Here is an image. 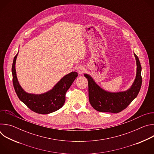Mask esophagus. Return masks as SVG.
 I'll use <instances>...</instances> for the list:
<instances>
[{
    "mask_svg": "<svg viewBox=\"0 0 154 154\" xmlns=\"http://www.w3.org/2000/svg\"><path fill=\"white\" fill-rule=\"evenodd\" d=\"M85 71V69L83 66H78L77 68V71L79 74H83Z\"/></svg>",
    "mask_w": 154,
    "mask_h": 154,
    "instance_id": "esophagus-1",
    "label": "esophagus"
}]
</instances>
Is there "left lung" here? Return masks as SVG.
Listing matches in <instances>:
<instances>
[{
    "instance_id": "8db88e82",
    "label": "left lung",
    "mask_w": 154,
    "mask_h": 154,
    "mask_svg": "<svg viewBox=\"0 0 154 154\" xmlns=\"http://www.w3.org/2000/svg\"><path fill=\"white\" fill-rule=\"evenodd\" d=\"M137 62L135 79L130 88L125 91L111 93L100 88L88 74L84 76L88 82L89 100L91 106L100 112L117 113L126 108L138 96L142 84L141 66L138 57L134 53Z\"/></svg>"
}]
</instances>
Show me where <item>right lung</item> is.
Returning a JSON list of instances; mask_svg holds the SVG:
<instances>
[{"label":"right lung","instance_id":"obj_1","mask_svg":"<svg viewBox=\"0 0 154 154\" xmlns=\"http://www.w3.org/2000/svg\"><path fill=\"white\" fill-rule=\"evenodd\" d=\"M17 54L14 58L11 71L14 88L19 99L32 111L39 114H49L61 108L65 102L66 93L78 76L77 72H71L66 75L46 93L41 94L28 93L20 86L16 76L15 64Z\"/></svg>","mask_w":154,"mask_h":154}]
</instances>
